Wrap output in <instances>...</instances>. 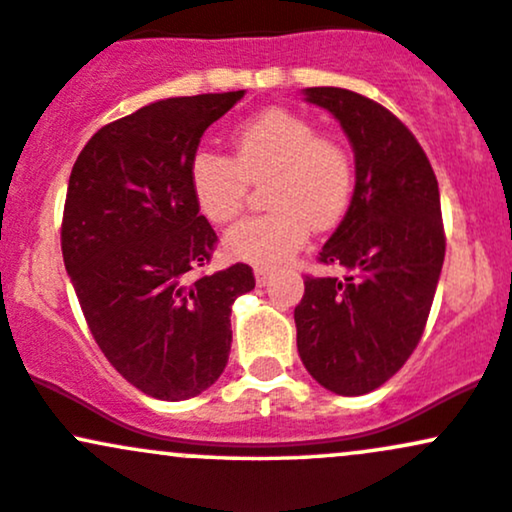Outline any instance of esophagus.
<instances>
[{
    "label": "esophagus",
    "instance_id": "esophagus-1",
    "mask_svg": "<svg viewBox=\"0 0 512 512\" xmlns=\"http://www.w3.org/2000/svg\"><path fill=\"white\" fill-rule=\"evenodd\" d=\"M256 283L258 285H266L268 280H271V268H266V266H256Z\"/></svg>",
    "mask_w": 512,
    "mask_h": 512
}]
</instances>
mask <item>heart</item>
<instances>
[{"mask_svg": "<svg viewBox=\"0 0 512 512\" xmlns=\"http://www.w3.org/2000/svg\"><path fill=\"white\" fill-rule=\"evenodd\" d=\"M271 212L236 224L224 244L236 258L278 266L315 229L342 222L356 188L351 148L298 112L271 107L236 129L232 158L200 148L190 161V188L197 210L212 224L241 214L249 185H263Z\"/></svg>", "mask_w": 512, "mask_h": 512, "instance_id": "obj_1", "label": "heart"}]
</instances>
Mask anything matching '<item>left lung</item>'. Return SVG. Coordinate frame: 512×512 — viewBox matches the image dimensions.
Here are the masks:
<instances>
[{"mask_svg": "<svg viewBox=\"0 0 512 512\" xmlns=\"http://www.w3.org/2000/svg\"><path fill=\"white\" fill-rule=\"evenodd\" d=\"M305 95L349 136L356 188L317 256L346 273L305 276L298 351L320 386L364 395L403 368L425 332L447 249L439 188L422 146L383 104L342 87H307Z\"/></svg>", "mask_w": 512, "mask_h": 512, "instance_id": "8db88e82", "label": "left lung"}]
</instances>
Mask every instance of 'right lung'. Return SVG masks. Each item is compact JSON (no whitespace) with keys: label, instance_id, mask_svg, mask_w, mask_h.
I'll return each instance as SVG.
<instances>
[{"label":"right lung","instance_id":"right-lung-1","mask_svg":"<svg viewBox=\"0 0 512 512\" xmlns=\"http://www.w3.org/2000/svg\"><path fill=\"white\" fill-rule=\"evenodd\" d=\"M239 92L170 97L102 126L65 195L60 249L87 327L107 361L158 400H188L222 376L229 315L254 290L251 266L212 276V224L197 210L190 161Z\"/></svg>","mask_w":512,"mask_h":512}]
</instances>
